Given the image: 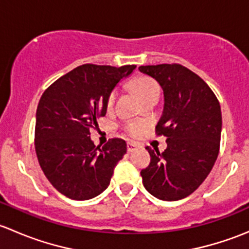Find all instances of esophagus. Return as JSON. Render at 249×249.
<instances>
[{
  "label": "esophagus",
  "instance_id": "esophagus-1",
  "mask_svg": "<svg viewBox=\"0 0 249 249\" xmlns=\"http://www.w3.org/2000/svg\"><path fill=\"white\" fill-rule=\"evenodd\" d=\"M126 148H127V152L132 153V152H135V150H136L137 148H139V145H137L136 143H134V142H127Z\"/></svg>",
  "mask_w": 249,
  "mask_h": 249
}]
</instances>
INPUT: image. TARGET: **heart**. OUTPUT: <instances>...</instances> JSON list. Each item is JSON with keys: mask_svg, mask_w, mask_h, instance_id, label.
Instances as JSON below:
<instances>
[{"mask_svg": "<svg viewBox=\"0 0 249 249\" xmlns=\"http://www.w3.org/2000/svg\"><path fill=\"white\" fill-rule=\"evenodd\" d=\"M131 87L134 88L135 91L139 94V96L143 101L152 99V97H159L160 94V87L158 84L157 80L147 76H140L135 78L131 82ZM118 90L113 89L107 96L106 100V107L107 109H112L114 107L115 101H117ZM124 131L130 137H141L144 134L145 129H147V123L142 122V120H130L124 124Z\"/></svg>", "mask_w": 249, "mask_h": 249, "instance_id": "obj_1", "label": "heart"}]
</instances>
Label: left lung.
<instances>
[{
	"instance_id": "obj_1",
	"label": "left lung",
	"mask_w": 249,
	"mask_h": 249,
	"mask_svg": "<svg viewBox=\"0 0 249 249\" xmlns=\"http://www.w3.org/2000/svg\"><path fill=\"white\" fill-rule=\"evenodd\" d=\"M164 90V112L155 127L167 148L145 149L150 164L141 171L145 189L164 201L194 193L212 170L220 147L222 112L207 83L179 64L140 66Z\"/></svg>"
}]
</instances>
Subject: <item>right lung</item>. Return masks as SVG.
<instances>
[{"mask_svg":"<svg viewBox=\"0 0 249 249\" xmlns=\"http://www.w3.org/2000/svg\"><path fill=\"white\" fill-rule=\"evenodd\" d=\"M135 65L85 64L55 80L42 95L36 112L35 149L53 187L73 200H89L109 185L126 143L109 140L104 147L90 140V129L106 115V100Z\"/></svg>","mask_w":249,"mask_h":249,"instance_id":"1","label":"right lung"}]
</instances>
